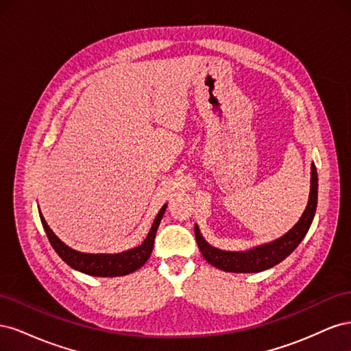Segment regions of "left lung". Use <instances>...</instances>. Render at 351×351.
<instances>
[{
    "mask_svg": "<svg viewBox=\"0 0 351 351\" xmlns=\"http://www.w3.org/2000/svg\"><path fill=\"white\" fill-rule=\"evenodd\" d=\"M317 205V173L316 167L312 164V178H311V195L307 206L303 212L299 222L278 240L263 244L246 252H226L209 246L202 237L197 226H195V237L197 246L204 254V258L218 269L227 272H261L284 261L289 254L299 246L300 241L307 234L315 217Z\"/></svg>",
    "mask_w": 351,
    "mask_h": 351,
    "instance_id": "obj_1",
    "label": "left lung"
}]
</instances>
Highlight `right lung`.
Returning <instances> with one entry per match:
<instances>
[{
  "label": "right lung",
  "instance_id": "1",
  "mask_svg": "<svg viewBox=\"0 0 351 351\" xmlns=\"http://www.w3.org/2000/svg\"><path fill=\"white\" fill-rule=\"evenodd\" d=\"M165 208L167 205H164L161 210L158 212L149 234H147V237L141 246L117 254H90L73 250L69 246H66V244L52 232L42 214H39V217L42 226L45 228L51 246L54 247V250L58 253V256L67 265H70L71 268L88 275H93V277H121V275H127L136 269H139L142 265H145V262L149 259L154 249L156 230L159 222H161Z\"/></svg>",
  "mask_w": 351,
  "mask_h": 351
}]
</instances>
